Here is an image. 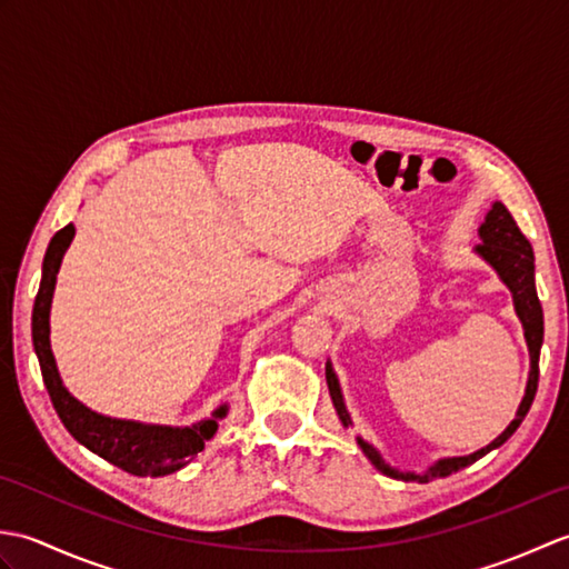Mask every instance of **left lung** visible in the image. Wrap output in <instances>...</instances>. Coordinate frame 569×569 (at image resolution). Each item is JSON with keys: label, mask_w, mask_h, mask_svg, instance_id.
<instances>
[{"label": "left lung", "mask_w": 569, "mask_h": 569, "mask_svg": "<svg viewBox=\"0 0 569 569\" xmlns=\"http://www.w3.org/2000/svg\"><path fill=\"white\" fill-rule=\"evenodd\" d=\"M479 237H481V244H477L475 251L491 266L493 271L501 276V281L509 286V291L513 293L516 316L523 322V332H526V342H528V352H530V373H528V383H526V396H523L521 406H518V410H516V418L511 420V426L506 428L497 440L467 457L438 459V462H435L426 471V475H410V471H398V469L389 467L381 459V455L377 452V447L357 438L361 452H365L371 459V465L379 471H383L386 477L428 485V481H432V479L450 477L452 471L475 465L477 459H481L491 450H497V447H501L506 440L511 438V435L518 430V426L523 422L526 413L530 410V403H533V398H536L538 377H540L538 359H540V347H542V306H540L538 291H536L533 247H530V241L523 237L521 229H518L516 220L511 217V212L506 210L503 202L491 204V210L487 212V220L479 227ZM325 377H328V389H330L337 416H340L345 426H352V420H349V413L345 408L340 381H337V377H335L332 365H328V369H325Z\"/></svg>", "instance_id": "8db88e82"}]
</instances>
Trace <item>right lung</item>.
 <instances>
[{
  "instance_id": "right-lung-1",
  "label": "right lung",
  "mask_w": 569,
  "mask_h": 569,
  "mask_svg": "<svg viewBox=\"0 0 569 569\" xmlns=\"http://www.w3.org/2000/svg\"><path fill=\"white\" fill-rule=\"evenodd\" d=\"M76 234V227L68 224L53 234L51 244L43 257V276L39 293H36L31 335L33 349L39 357L43 383L51 396L58 418L63 420L68 432L90 452L100 455L107 462L129 471L134 477H166L186 467L192 457L204 450L217 432V420L227 416V406H220L212 418L200 420L190 428H168V426H143L137 420H117L94 413L82 406L76 396H70L60 381L56 359L51 352V300L56 288V276L63 261V253Z\"/></svg>"
}]
</instances>
